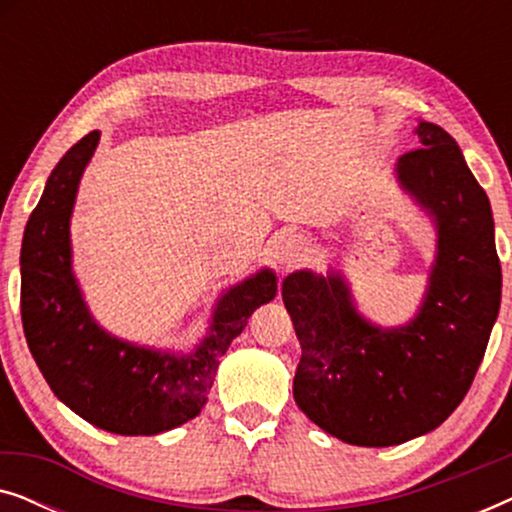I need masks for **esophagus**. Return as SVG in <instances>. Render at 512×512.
Here are the masks:
<instances>
[{
	"mask_svg": "<svg viewBox=\"0 0 512 512\" xmlns=\"http://www.w3.org/2000/svg\"><path fill=\"white\" fill-rule=\"evenodd\" d=\"M270 251H272V258H275L279 265L289 268V265H293L305 256L307 244H305L303 237L296 235V233H282V235H277L275 240H272Z\"/></svg>",
	"mask_w": 512,
	"mask_h": 512,
	"instance_id": "1",
	"label": "esophagus"
}]
</instances>
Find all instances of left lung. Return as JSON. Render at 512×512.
Segmentation results:
<instances>
[{"mask_svg": "<svg viewBox=\"0 0 512 512\" xmlns=\"http://www.w3.org/2000/svg\"><path fill=\"white\" fill-rule=\"evenodd\" d=\"M422 149L398 158L403 191L436 223V261L415 317L382 328L356 310L340 272H291L282 284L300 340L298 408L342 443L389 447L438 429L464 401L501 305V263L487 193L457 142L419 121Z\"/></svg>", "mask_w": 512, "mask_h": 512, "instance_id": "1", "label": "left lung"}]
</instances>
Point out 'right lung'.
I'll list each match as a JSON object with an SVG mask.
<instances>
[{"mask_svg":"<svg viewBox=\"0 0 512 512\" xmlns=\"http://www.w3.org/2000/svg\"><path fill=\"white\" fill-rule=\"evenodd\" d=\"M97 142L100 130L88 132L60 158L30 214L20 249V314L27 347L67 408L109 433L156 436L200 415L219 359L256 307L277 296V277L265 268L230 286L205 340L188 354L139 347L104 331L81 296L69 240L76 191Z\"/></svg>","mask_w":512,"mask_h":512,"instance_id":"1","label":"right lung"}]
</instances>
